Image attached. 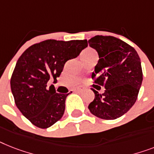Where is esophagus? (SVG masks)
Returning a JSON list of instances; mask_svg holds the SVG:
<instances>
[{
	"label": "esophagus",
	"mask_w": 154,
	"mask_h": 154,
	"mask_svg": "<svg viewBox=\"0 0 154 154\" xmlns=\"http://www.w3.org/2000/svg\"><path fill=\"white\" fill-rule=\"evenodd\" d=\"M74 91H76V92H81V91H83V87H82V86H79V87L75 88Z\"/></svg>",
	"instance_id": "34e87169"
}]
</instances>
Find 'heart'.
Returning a JSON list of instances; mask_svg holds the SVG:
<instances>
[{
    "label": "heart",
    "mask_w": 154,
    "mask_h": 154,
    "mask_svg": "<svg viewBox=\"0 0 154 154\" xmlns=\"http://www.w3.org/2000/svg\"><path fill=\"white\" fill-rule=\"evenodd\" d=\"M94 53V51L93 49H86V50H85V51L83 52V53H82V56L87 55V54H90V53Z\"/></svg>",
    "instance_id": "heart-1"
}]
</instances>
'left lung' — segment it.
I'll list each match as a JSON object with an SVG mask.
<instances>
[{
    "mask_svg": "<svg viewBox=\"0 0 154 154\" xmlns=\"http://www.w3.org/2000/svg\"><path fill=\"white\" fill-rule=\"evenodd\" d=\"M88 43L99 56L92 79L96 86L105 88L103 94L92 88L95 97L88 109L97 117L115 120L138 98L143 82L140 58L133 47L116 37L96 35Z\"/></svg>",
    "mask_w": 154,
    "mask_h": 154,
    "instance_id": "left-lung-1",
    "label": "left lung"
}]
</instances>
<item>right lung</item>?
I'll return each instance as SVG.
<instances>
[{"label": "right lung", "mask_w": 154, "mask_h": 154, "mask_svg": "<svg viewBox=\"0 0 154 154\" xmlns=\"http://www.w3.org/2000/svg\"><path fill=\"white\" fill-rule=\"evenodd\" d=\"M86 46V40L48 39L34 44L20 56L11 75V90L19 110L34 126L45 129L61 119L70 93H57L47 82L51 79L56 81L66 62Z\"/></svg>", "instance_id": "right-lung-1"}]
</instances>
